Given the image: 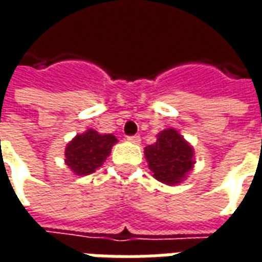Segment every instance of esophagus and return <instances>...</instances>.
<instances>
[{"label":"esophagus","instance_id":"1","mask_svg":"<svg viewBox=\"0 0 262 262\" xmlns=\"http://www.w3.org/2000/svg\"><path fill=\"white\" fill-rule=\"evenodd\" d=\"M127 142L139 144L140 143V136H137V135H135V136H127Z\"/></svg>","mask_w":262,"mask_h":262}]
</instances>
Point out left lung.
<instances>
[{
	"mask_svg": "<svg viewBox=\"0 0 262 262\" xmlns=\"http://www.w3.org/2000/svg\"><path fill=\"white\" fill-rule=\"evenodd\" d=\"M153 177L167 185L181 182L193 164V148L176 129H165L157 136V142L144 148Z\"/></svg>",
	"mask_w": 262,
	"mask_h": 262,
	"instance_id": "8db88e82",
	"label": "left lung"
}]
</instances>
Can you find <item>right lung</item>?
Instances as JSON below:
<instances>
[{
    "label": "right lung",
    "mask_w": 262,
    "mask_h": 262,
    "mask_svg": "<svg viewBox=\"0 0 262 262\" xmlns=\"http://www.w3.org/2000/svg\"><path fill=\"white\" fill-rule=\"evenodd\" d=\"M116 142L114 135H99L97 130L88 129L67 144L66 164L77 176H88L103 164Z\"/></svg>",
    "instance_id": "add662e5"
}]
</instances>
